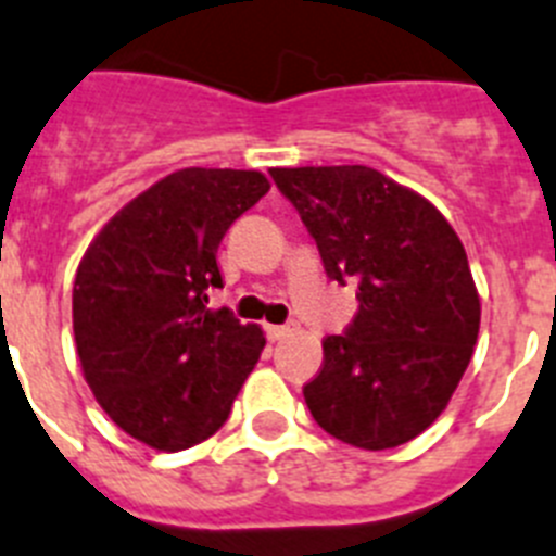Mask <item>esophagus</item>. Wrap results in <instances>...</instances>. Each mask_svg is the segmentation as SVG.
I'll list each match as a JSON object with an SVG mask.
<instances>
[{"mask_svg": "<svg viewBox=\"0 0 556 556\" xmlns=\"http://www.w3.org/2000/svg\"><path fill=\"white\" fill-rule=\"evenodd\" d=\"M265 332H268V338H271V341H282L285 336H291V327H288V325H268V327H265Z\"/></svg>", "mask_w": 556, "mask_h": 556, "instance_id": "34e87169", "label": "esophagus"}]
</instances>
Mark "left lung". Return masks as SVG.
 Masks as SVG:
<instances>
[{
	"instance_id": "obj_1",
	"label": "left lung",
	"mask_w": 556,
	"mask_h": 556,
	"mask_svg": "<svg viewBox=\"0 0 556 556\" xmlns=\"http://www.w3.org/2000/svg\"><path fill=\"white\" fill-rule=\"evenodd\" d=\"M336 282H358V316L321 341L305 383L313 419L364 451L405 445L447 408L479 338L467 251L419 192L366 164L271 167Z\"/></svg>"
}]
</instances>
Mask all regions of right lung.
Segmentation results:
<instances>
[{
	"instance_id": "obj_1",
	"label": "right lung",
	"mask_w": 556,
	"mask_h": 556,
	"mask_svg": "<svg viewBox=\"0 0 556 556\" xmlns=\"http://www.w3.org/2000/svg\"><path fill=\"white\" fill-rule=\"evenodd\" d=\"M271 181L260 170L185 167L98 231L77 265L80 369L111 422L153 451L198 445L229 419L265 346L263 327L212 311L218 245Z\"/></svg>"
}]
</instances>
